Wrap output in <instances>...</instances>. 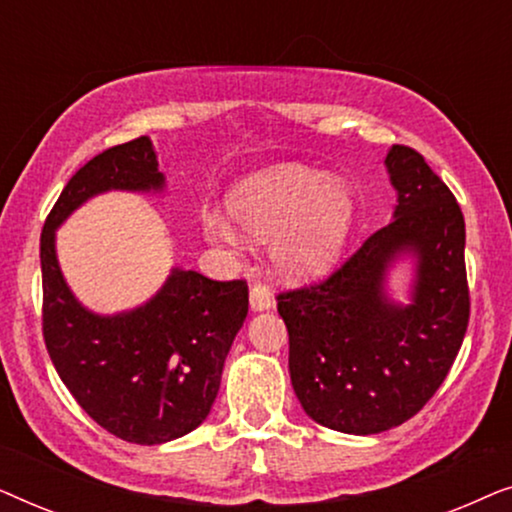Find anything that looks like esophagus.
<instances>
[{
	"label": "esophagus",
	"instance_id": "34e87169",
	"mask_svg": "<svg viewBox=\"0 0 512 512\" xmlns=\"http://www.w3.org/2000/svg\"><path fill=\"white\" fill-rule=\"evenodd\" d=\"M249 303H251V310H254V312L268 310V307L272 305V293L268 289V284H263V282L251 284Z\"/></svg>",
	"mask_w": 512,
	"mask_h": 512
}]
</instances>
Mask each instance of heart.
Returning a JSON list of instances; mask_svg holds the SVG:
<instances>
[{"label": "heart", "instance_id": "1", "mask_svg": "<svg viewBox=\"0 0 512 512\" xmlns=\"http://www.w3.org/2000/svg\"><path fill=\"white\" fill-rule=\"evenodd\" d=\"M228 212L254 240L275 238V258L289 275L305 277L328 268L345 244L352 198L338 179L307 165L284 163L251 174L228 195ZM216 237L233 233L219 219L205 221Z\"/></svg>", "mask_w": 512, "mask_h": 512}]
</instances>
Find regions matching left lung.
<instances>
[{
	"label": "left lung",
	"mask_w": 512,
	"mask_h": 512,
	"mask_svg": "<svg viewBox=\"0 0 512 512\" xmlns=\"http://www.w3.org/2000/svg\"><path fill=\"white\" fill-rule=\"evenodd\" d=\"M384 163L398 191L394 219L326 279L277 293L300 405L356 436L408 422L431 401L471 317L457 198L410 146L394 144ZM405 250L418 256V279L413 303L396 306L383 275Z\"/></svg>",
	"instance_id": "obj_1"
}]
</instances>
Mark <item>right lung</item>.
Segmentation results:
<instances>
[{"mask_svg":"<svg viewBox=\"0 0 512 512\" xmlns=\"http://www.w3.org/2000/svg\"><path fill=\"white\" fill-rule=\"evenodd\" d=\"M163 184L146 137L97 153L62 188L39 247L48 356L76 403L102 429L135 445L167 443L205 422L223 361L247 317V282H216L177 268L146 305L100 317L67 289L55 258V228L97 193L158 191Z\"/></svg>","mask_w":512,"mask_h":512,"instance_id":"add662e5","label":"right lung"}]
</instances>
